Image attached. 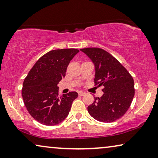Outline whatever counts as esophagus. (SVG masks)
<instances>
[{"label": "esophagus", "instance_id": "34e87169", "mask_svg": "<svg viewBox=\"0 0 158 158\" xmlns=\"http://www.w3.org/2000/svg\"><path fill=\"white\" fill-rule=\"evenodd\" d=\"M85 94V92H83V91H80V92L78 93V95H81V96H83Z\"/></svg>", "mask_w": 158, "mask_h": 158}]
</instances>
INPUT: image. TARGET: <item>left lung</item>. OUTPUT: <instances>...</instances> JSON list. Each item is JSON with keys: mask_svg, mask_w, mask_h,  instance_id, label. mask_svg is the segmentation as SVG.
<instances>
[{"mask_svg": "<svg viewBox=\"0 0 158 158\" xmlns=\"http://www.w3.org/2000/svg\"><path fill=\"white\" fill-rule=\"evenodd\" d=\"M91 59L95 67V85L102 86L104 94L95 98L88 107L92 117L100 122L112 123L125 115L135 95L134 81L117 59L98 48L81 49Z\"/></svg>", "mask_w": 158, "mask_h": 158, "instance_id": "1", "label": "left lung"}]
</instances>
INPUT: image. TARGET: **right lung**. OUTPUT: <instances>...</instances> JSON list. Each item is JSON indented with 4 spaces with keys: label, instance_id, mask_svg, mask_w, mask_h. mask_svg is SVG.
<instances>
[{
    "label": "right lung",
    "instance_id": "1",
    "mask_svg": "<svg viewBox=\"0 0 158 158\" xmlns=\"http://www.w3.org/2000/svg\"><path fill=\"white\" fill-rule=\"evenodd\" d=\"M79 52L74 48L49 51L38 59L23 81L22 97L28 113L45 125H56L69 114L76 92L60 96L59 83L70 61Z\"/></svg>",
    "mask_w": 158,
    "mask_h": 158
}]
</instances>
